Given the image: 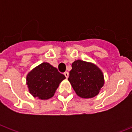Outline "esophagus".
I'll return each mask as SVG.
<instances>
[{
    "instance_id": "esophagus-1",
    "label": "esophagus",
    "mask_w": 132,
    "mask_h": 132,
    "mask_svg": "<svg viewBox=\"0 0 132 132\" xmlns=\"http://www.w3.org/2000/svg\"><path fill=\"white\" fill-rule=\"evenodd\" d=\"M69 73H68V72H65V73H64V76H66V78H69Z\"/></svg>"
}]
</instances>
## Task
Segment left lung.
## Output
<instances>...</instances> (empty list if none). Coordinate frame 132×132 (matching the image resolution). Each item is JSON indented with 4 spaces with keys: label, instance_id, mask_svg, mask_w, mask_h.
Returning <instances> with one entry per match:
<instances>
[{
    "label": "left lung",
    "instance_id": "left-lung-1",
    "mask_svg": "<svg viewBox=\"0 0 132 132\" xmlns=\"http://www.w3.org/2000/svg\"><path fill=\"white\" fill-rule=\"evenodd\" d=\"M71 66L68 80L76 93L83 98L96 96L105 83L101 70L93 63L81 60L75 61Z\"/></svg>",
    "mask_w": 132,
    "mask_h": 132
}]
</instances>
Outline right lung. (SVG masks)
<instances>
[{"mask_svg":"<svg viewBox=\"0 0 132 132\" xmlns=\"http://www.w3.org/2000/svg\"><path fill=\"white\" fill-rule=\"evenodd\" d=\"M66 78L56 68L46 62L35 67L27 76L29 91L35 97L47 100L54 96L59 83Z\"/></svg>","mask_w":132,"mask_h":132,"instance_id":"obj_1","label":"right lung"}]
</instances>
